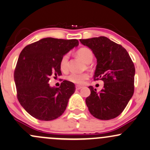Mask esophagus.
Listing matches in <instances>:
<instances>
[{
	"label": "esophagus",
	"instance_id": "34e87169",
	"mask_svg": "<svg viewBox=\"0 0 150 150\" xmlns=\"http://www.w3.org/2000/svg\"><path fill=\"white\" fill-rule=\"evenodd\" d=\"M83 87L82 86H76V90H80Z\"/></svg>",
	"mask_w": 150,
	"mask_h": 150
}]
</instances>
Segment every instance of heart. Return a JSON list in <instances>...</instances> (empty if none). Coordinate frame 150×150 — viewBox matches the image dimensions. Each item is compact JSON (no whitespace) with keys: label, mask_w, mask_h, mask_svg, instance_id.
I'll return each mask as SVG.
<instances>
[{"label":"heart","mask_w":150,"mask_h":150,"mask_svg":"<svg viewBox=\"0 0 150 150\" xmlns=\"http://www.w3.org/2000/svg\"><path fill=\"white\" fill-rule=\"evenodd\" d=\"M76 54L81 59H82L87 64L91 62L93 58V53L90 49L86 47H82L76 51ZM69 55L68 53L64 54L61 58L60 62V69L62 71H67L69 67ZM89 78V75L87 73L83 74H75L72 73L67 77V80L69 82L76 85L83 84L85 81L88 80Z\"/></svg>","instance_id":"heart-1"}]
</instances>
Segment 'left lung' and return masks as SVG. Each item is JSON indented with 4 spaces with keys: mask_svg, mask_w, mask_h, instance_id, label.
<instances>
[{
    "mask_svg": "<svg viewBox=\"0 0 150 150\" xmlns=\"http://www.w3.org/2000/svg\"><path fill=\"white\" fill-rule=\"evenodd\" d=\"M92 50L97 58L94 80L104 83L100 92L89 86L86 99L94 117L102 120L113 119L126 108L134 92L135 67L128 52L120 44L101 36L80 40Z\"/></svg>",
    "mask_w": 150,
    "mask_h": 150,
    "instance_id": "left-lung-1",
    "label": "left lung"
}]
</instances>
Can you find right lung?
I'll list each match as a JSON object with an SVG mask.
<instances>
[{"mask_svg": "<svg viewBox=\"0 0 150 150\" xmlns=\"http://www.w3.org/2000/svg\"><path fill=\"white\" fill-rule=\"evenodd\" d=\"M77 40L44 38L27 45L20 53L14 79L17 99L26 111L40 120L50 121L62 115L76 88L64 80L59 88L48 83L51 76L62 74V57L74 47Z\"/></svg>", "mask_w": 150, "mask_h": 150, "instance_id": "add662e5", "label": "right lung"}]
</instances>
